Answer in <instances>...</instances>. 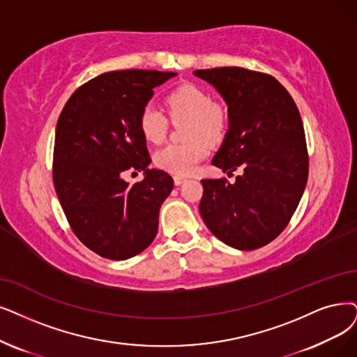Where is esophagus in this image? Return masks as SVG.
<instances>
[{
	"instance_id": "obj_1",
	"label": "esophagus",
	"mask_w": 357,
	"mask_h": 357,
	"mask_svg": "<svg viewBox=\"0 0 357 357\" xmlns=\"http://www.w3.org/2000/svg\"><path fill=\"white\" fill-rule=\"evenodd\" d=\"M186 180H188V178L184 177V176H174V183H176V186H180V184H181V183H184Z\"/></svg>"
}]
</instances>
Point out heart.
Returning a JSON list of instances; mask_svg holds the SVG:
<instances>
[{
	"instance_id": "obj_1",
	"label": "heart",
	"mask_w": 357,
	"mask_h": 357,
	"mask_svg": "<svg viewBox=\"0 0 357 357\" xmlns=\"http://www.w3.org/2000/svg\"><path fill=\"white\" fill-rule=\"evenodd\" d=\"M169 120L184 124V144H169L153 155L155 165L177 176L190 174L208 153V144H220L225 137L230 114L227 107L211 99L209 93L197 84L184 83L165 98ZM142 136L152 144H161L168 132V119L158 108L145 105L139 114Z\"/></svg>"
}]
</instances>
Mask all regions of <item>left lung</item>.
<instances>
[{
  "instance_id": "8db88e82",
  "label": "left lung",
  "mask_w": 357,
  "mask_h": 357,
  "mask_svg": "<svg viewBox=\"0 0 357 357\" xmlns=\"http://www.w3.org/2000/svg\"><path fill=\"white\" fill-rule=\"evenodd\" d=\"M228 105L230 124L212 164L236 183L204 178L199 212L225 245L259 249L290 222L306 188L309 155L301 112L271 75L243 67L196 70Z\"/></svg>"
}]
</instances>
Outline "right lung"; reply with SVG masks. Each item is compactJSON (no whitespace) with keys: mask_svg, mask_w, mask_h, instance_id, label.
<instances>
[{"mask_svg":"<svg viewBox=\"0 0 357 357\" xmlns=\"http://www.w3.org/2000/svg\"><path fill=\"white\" fill-rule=\"evenodd\" d=\"M173 71L119 70L83 83L56 121L52 180L71 230L102 258L124 261L145 250L158 233L162 202L174 181L149 169L139 114L153 88ZM127 170H145L129 185Z\"/></svg>","mask_w":357,"mask_h":357,"instance_id":"obj_1","label":"right lung"}]
</instances>
